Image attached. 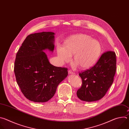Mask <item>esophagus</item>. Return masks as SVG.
<instances>
[{"mask_svg": "<svg viewBox=\"0 0 129 129\" xmlns=\"http://www.w3.org/2000/svg\"><path fill=\"white\" fill-rule=\"evenodd\" d=\"M68 74H69V75H73V74H75L74 73H73V72H72L71 70H69L68 71Z\"/></svg>", "mask_w": 129, "mask_h": 129, "instance_id": "obj_1", "label": "esophagus"}]
</instances>
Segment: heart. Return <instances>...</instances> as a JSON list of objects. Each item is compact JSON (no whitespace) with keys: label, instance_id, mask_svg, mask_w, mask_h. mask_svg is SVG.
<instances>
[{"label":"heart","instance_id":"1","mask_svg":"<svg viewBox=\"0 0 129 129\" xmlns=\"http://www.w3.org/2000/svg\"><path fill=\"white\" fill-rule=\"evenodd\" d=\"M102 51L99 41L84 34L72 35L65 41L64 47L59 45L57 46L58 59L61 65L70 61L73 55V61L75 62L73 67L80 66L83 69L93 67L99 59Z\"/></svg>","mask_w":129,"mask_h":129}]
</instances>
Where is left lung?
Returning <instances> with one entry per match:
<instances>
[{"label":"left lung","instance_id":"obj_1","mask_svg":"<svg viewBox=\"0 0 129 129\" xmlns=\"http://www.w3.org/2000/svg\"><path fill=\"white\" fill-rule=\"evenodd\" d=\"M116 69L115 53H103L94 66L79 73L82 85L77 92L78 98L88 102L102 99L113 82Z\"/></svg>","mask_w":129,"mask_h":129}]
</instances>
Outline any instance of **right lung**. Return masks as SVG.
Segmentation results:
<instances>
[{
    "mask_svg": "<svg viewBox=\"0 0 129 129\" xmlns=\"http://www.w3.org/2000/svg\"><path fill=\"white\" fill-rule=\"evenodd\" d=\"M54 35L50 31L30 34L17 53L14 64L16 81L23 95L30 101H49L68 76L67 68L51 64L44 52L53 51Z\"/></svg>",
    "mask_w": 129,
    "mask_h": 129,
    "instance_id": "add662e5",
    "label": "right lung"
}]
</instances>
